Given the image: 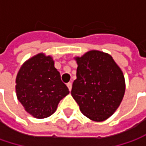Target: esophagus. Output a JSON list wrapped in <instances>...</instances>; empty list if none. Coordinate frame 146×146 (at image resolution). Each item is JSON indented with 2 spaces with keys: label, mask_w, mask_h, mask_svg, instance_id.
Instances as JSON below:
<instances>
[{
  "label": "esophagus",
  "mask_w": 146,
  "mask_h": 146,
  "mask_svg": "<svg viewBox=\"0 0 146 146\" xmlns=\"http://www.w3.org/2000/svg\"><path fill=\"white\" fill-rule=\"evenodd\" d=\"M67 86H68V88L69 90H72V83H71V82H68V83L67 84Z\"/></svg>",
  "instance_id": "esophagus-1"
}]
</instances>
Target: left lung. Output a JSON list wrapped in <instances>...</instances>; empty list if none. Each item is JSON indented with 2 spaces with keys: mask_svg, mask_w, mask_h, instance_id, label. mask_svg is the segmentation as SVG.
Segmentation results:
<instances>
[{
  "mask_svg": "<svg viewBox=\"0 0 146 146\" xmlns=\"http://www.w3.org/2000/svg\"><path fill=\"white\" fill-rule=\"evenodd\" d=\"M77 78L71 94L82 113L102 122L119 106L125 92L123 72L112 57L102 51L90 50L77 57Z\"/></svg>",
  "mask_w": 146,
  "mask_h": 146,
  "instance_id": "8db88e82",
  "label": "left lung"
}]
</instances>
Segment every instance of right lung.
Returning a JSON list of instances; mask_svg holds the SVG:
<instances>
[{"label":"right lung","instance_id":"1","mask_svg":"<svg viewBox=\"0 0 146 146\" xmlns=\"http://www.w3.org/2000/svg\"><path fill=\"white\" fill-rule=\"evenodd\" d=\"M18 101L26 111L36 118L52 115L59 102L68 93L50 56L38 54L28 60L16 78Z\"/></svg>","mask_w":146,"mask_h":146}]
</instances>
